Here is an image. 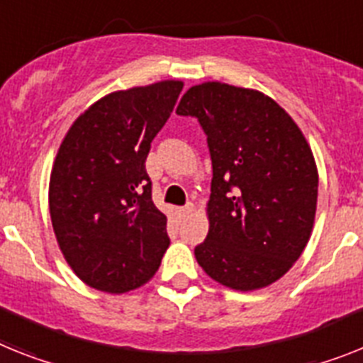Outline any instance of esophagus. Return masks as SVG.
I'll return each instance as SVG.
<instances>
[{"mask_svg": "<svg viewBox=\"0 0 363 363\" xmlns=\"http://www.w3.org/2000/svg\"><path fill=\"white\" fill-rule=\"evenodd\" d=\"M191 212H194V205H186V206H182V208H179V216H182V218L190 216Z\"/></svg>", "mask_w": 363, "mask_h": 363, "instance_id": "1", "label": "esophagus"}]
</instances>
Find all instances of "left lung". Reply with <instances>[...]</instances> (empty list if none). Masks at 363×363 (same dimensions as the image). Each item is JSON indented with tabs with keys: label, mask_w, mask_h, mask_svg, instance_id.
Returning a JSON list of instances; mask_svg holds the SVG:
<instances>
[{
	"label": "left lung",
	"mask_w": 363,
	"mask_h": 363,
	"mask_svg": "<svg viewBox=\"0 0 363 363\" xmlns=\"http://www.w3.org/2000/svg\"><path fill=\"white\" fill-rule=\"evenodd\" d=\"M177 114L199 120L212 158L208 236L196 247L197 264L230 290L273 284L313 230L319 173L308 140L275 99L219 81L188 88Z\"/></svg>",
	"instance_id": "obj_1"
}]
</instances>
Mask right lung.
Wrapping results in <instances>:
<instances>
[{
    "mask_svg": "<svg viewBox=\"0 0 363 363\" xmlns=\"http://www.w3.org/2000/svg\"><path fill=\"white\" fill-rule=\"evenodd\" d=\"M182 86L166 79L106 94L60 142L50 177L51 225L64 260L90 288L136 290L160 266L167 218L151 199L145 158Z\"/></svg>",
    "mask_w": 363,
    "mask_h": 363,
    "instance_id": "add662e5",
    "label": "right lung"
}]
</instances>
